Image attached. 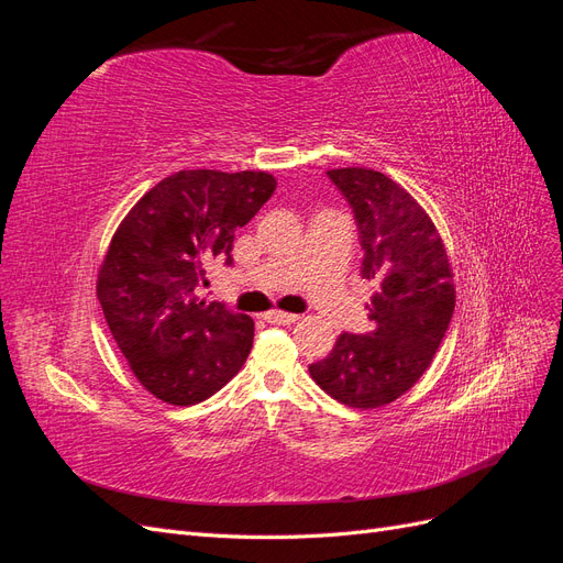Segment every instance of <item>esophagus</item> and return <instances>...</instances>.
<instances>
[{
	"instance_id": "1",
	"label": "esophagus",
	"mask_w": 563,
	"mask_h": 563,
	"mask_svg": "<svg viewBox=\"0 0 563 563\" xmlns=\"http://www.w3.org/2000/svg\"><path fill=\"white\" fill-rule=\"evenodd\" d=\"M265 319L269 321V323H296L298 319H300V314H291V312H282V310H269L267 314H265Z\"/></svg>"
}]
</instances>
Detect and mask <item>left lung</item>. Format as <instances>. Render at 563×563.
<instances>
[{
  "mask_svg": "<svg viewBox=\"0 0 563 563\" xmlns=\"http://www.w3.org/2000/svg\"><path fill=\"white\" fill-rule=\"evenodd\" d=\"M364 249L362 275L376 282L368 333H343L312 380L335 401L380 408L411 389L444 340L455 308L449 253L432 218L389 176L364 166L331 168Z\"/></svg>",
  "mask_w": 563,
  "mask_h": 563,
  "instance_id": "obj_1",
  "label": "left lung"
}]
</instances>
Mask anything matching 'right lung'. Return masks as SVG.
I'll list each match as a JSON object with an SVG mask.
<instances>
[{"instance_id": "obj_1", "label": "right lung", "mask_w": 563, "mask_h": 563, "mask_svg": "<svg viewBox=\"0 0 563 563\" xmlns=\"http://www.w3.org/2000/svg\"><path fill=\"white\" fill-rule=\"evenodd\" d=\"M275 187L267 172H178L135 201L114 230L96 294L117 347L152 397L192 406L244 366L253 319L197 291L209 263H232L234 230Z\"/></svg>"}]
</instances>
